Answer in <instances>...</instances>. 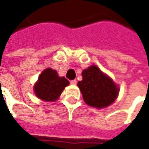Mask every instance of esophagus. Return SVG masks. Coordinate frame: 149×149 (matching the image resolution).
Returning a JSON list of instances; mask_svg holds the SVG:
<instances>
[{"label": "esophagus", "instance_id": "esophagus-1", "mask_svg": "<svg viewBox=\"0 0 149 149\" xmlns=\"http://www.w3.org/2000/svg\"><path fill=\"white\" fill-rule=\"evenodd\" d=\"M70 84L72 85H76L77 84V80H72V81H70Z\"/></svg>", "mask_w": 149, "mask_h": 149}]
</instances>
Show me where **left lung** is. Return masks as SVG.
I'll list each match as a JSON object with an SVG mask.
<instances>
[{"label":"left lung","mask_w":149,"mask_h":149,"mask_svg":"<svg viewBox=\"0 0 149 149\" xmlns=\"http://www.w3.org/2000/svg\"><path fill=\"white\" fill-rule=\"evenodd\" d=\"M83 80L78 87L85 103L95 108H104L114 102L119 88L108 76L93 65L82 72Z\"/></svg>","instance_id":"1"}]
</instances>
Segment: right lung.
Segmentation results:
<instances>
[{
  "label": "right lung",
  "mask_w": 149,
  "mask_h": 149,
  "mask_svg": "<svg viewBox=\"0 0 149 149\" xmlns=\"http://www.w3.org/2000/svg\"><path fill=\"white\" fill-rule=\"evenodd\" d=\"M69 82L65 77H60L56 70L46 68L40 75L35 86L34 92L38 98L45 101L57 100Z\"/></svg>",
  "instance_id": "obj_1"
}]
</instances>
